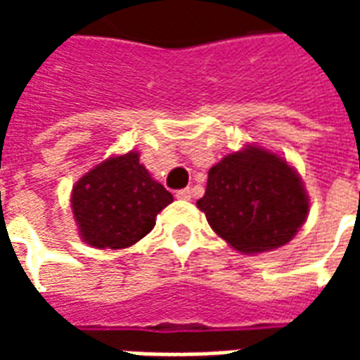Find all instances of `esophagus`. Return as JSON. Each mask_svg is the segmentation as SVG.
I'll return each mask as SVG.
<instances>
[{
  "instance_id": "esophagus-1",
  "label": "esophagus",
  "mask_w": 360,
  "mask_h": 360,
  "mask_svg": "<svg viewBox=\"0 0 360 360\" xmlns=\"http://www.w3.org/2000/svg\"><path fill=\"white\" fill-rule=\"evenodd\" d=\"M175 196H177V198H181V200H191L193 191H191V188H181V191H177V193H175Z\"/></svg>"
}]
</instances>
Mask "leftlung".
<instances>
[{"instance_id":"obj_1","label":"left lung","mask_w":360,"mask_h":360,"mask_svg":"<svg viewBox=\"0 0 360 360\" xmlns=\"http://www.w3.org/2000/svg\"><path fill=\"white\" fill-rule=\"evenodd\" d=\"M196 206L235 250L255 255L293 239L309 214V196L283 158L249 146L210 167Z\"/></svg>"}]
</instances>
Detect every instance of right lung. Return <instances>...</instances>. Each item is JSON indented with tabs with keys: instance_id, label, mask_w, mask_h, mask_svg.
I'll list each match as a JSON object with an SVG mask.
<instances>
[{
	"instance_id": "1",
	"label": "right lung",
	"mask_w": 360,
	"mask_h": 360,
	"mask_svg": "<svg viewBox=\"0 0 360 360\" xmlns=\"http://www.w3.org/2000/svg\"><path fill=\"white\" fill-rule=\"evenodd\" d=\"M172 200L139 154L129 152L82 175L73 187L71 208L84 243L96 249H127L152 231L156 216Z\"/></svg>"
}]
</instances>
